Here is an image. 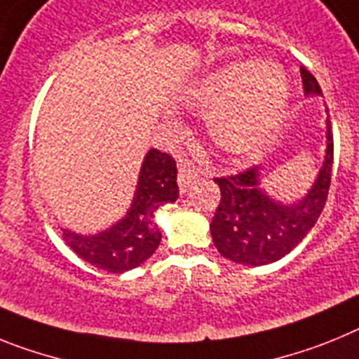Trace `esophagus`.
<instances>
[{"label":"esophagus","mask_w":359,"mask_h":359,"mask_svg":"<svg viewBox=\"0 0 359 359\" xmlns=\"http://www.w3.org/2000/svg\"><path fill=\"white\" fill-rule=\"evenodd\" d=\"M177 170H180V174H177V182H180V187H182L183 190L189 189L190 183L198 177V169H196L194 165H192V161H189L187 158H182V160L177 161Z\"/></svg>","instance_id":"esophagus-1"}]
</instances>
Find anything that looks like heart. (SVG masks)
Here are the masks:
<instances>
[{"instance_id": "1", "label": "heart", "mask_w": 359, "mask_h": 359, "mask_svg": "<svg viewBox=\"0 0 359 359\" xmlns=\"http://www.w3.org/2000/svg\"><path fill=\"white\" fill-rule=\"evenodd\" d=\"M192 100L212 113V135L236 154L255 151L280 122L287 82L271 62H231L203 79Z\"/></svg>"}]
</instances>
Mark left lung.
Returning a JSON list of instances; mask_svg holds the SVG:
<instances>
[{
    "instance_id": "obj_1",
    "label": "left lung",
    "mask_w": 359,
    "mask_h": 359,
    "mask_svg": "<svg viewBox=\"0 0 359 359\" xmlns=\"http://www.w3.org/2000/svg\"><path fill=\"white\" fill-rule=\"evenodd\" d=\"M304 91L322 95L315 75L300 66ZM332 142L327 120V154L320 176L309 194L294 205H280L261 192L257 167L231 176L214 177L221 201L210 223V233L219 253L237 264L262 266L291 252L311 231L322 214L331 187Z\"/></svg>"
}]
</instances>
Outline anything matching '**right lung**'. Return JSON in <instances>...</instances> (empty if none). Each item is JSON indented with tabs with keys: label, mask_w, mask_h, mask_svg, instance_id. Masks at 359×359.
I'll use <instances>...</instances> for the list:
<instances>
[{
	"label": "right lung",
	"mask_w": 359,
	"mask_h": 359,
	"mask_svg": "<svg viewBox=\"0 0 359 359\" xmlns=\"http://www.w3.org/2000/svg\"><path fill=\"white\" fill-rule=\"evenodd\" d=\"M176 160L167 152L152 149L140 170L135 201L128 215L98 236H77L65 230L69 248L91 266L111 273H122L140 266L156 252L161 241L154 214L161 205L177 199Z\"/></svg>",
	"instance_id": "add662e5"
}]
</instances>
